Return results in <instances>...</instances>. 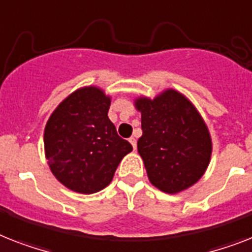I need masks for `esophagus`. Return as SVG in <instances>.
Segmentation results:
<instances>
[{
    "instance_id": "esophagus-1",
    "label": "esophagus",
    "mask_w": 252,
    "mask_h": 252,
    "mask_svg": "<svg viewBox=\"0 0 252 252\" xmlns=\"http://www.w3.org/2000/svg\"><path fill=\"white\" fill-rule=\"evenodd\" d=\"M128 141H130V143H131V145H132V148H134V149H136V139H135L134 136H131V138L128 139Z\"/></svg>"
}]
</instances>
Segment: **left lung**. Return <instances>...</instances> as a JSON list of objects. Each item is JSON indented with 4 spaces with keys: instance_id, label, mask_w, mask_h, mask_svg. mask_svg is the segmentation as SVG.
Masks as SVG:
<instances>
[{
    "instance_id": "1",
    "label": "left lung",
    "mask_w": 252,
    "mask_h": 252,
    "mask_svg": "<svg viewBox=\"0 0 252 252\" xmlns=\"http://www.w3.org/2000/svg\"><path fill=\"white\" fill-rule=\"evenodd\" d=\"M143 135L138 152L151 183L166 193L189 188L203 175L211 157V139L196 108L174 90L155 100L140 97Z\"/></svg>"
}]
</instances>
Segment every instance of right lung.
Returning a JSON list of instances; mask_svg holds the SVG:
<instances>
[{
  "label": "right lung",
  "mask_w": 252,
  "mask_h": 252,
  "mask_svg": "<svg viewBox=\"0 0 252 252\" xmlns=\"http://www.w3.org/2000/svg\"><path fill=\"white\" fill-rule=\"evenodd\" d=\"M111 100L96 87H85L56 108L45 128V152L55 178L74 192L91 194L109 184L132 151L108 118Z\"/></svg>",
  "instance_id": "1"
}]
</instances>
